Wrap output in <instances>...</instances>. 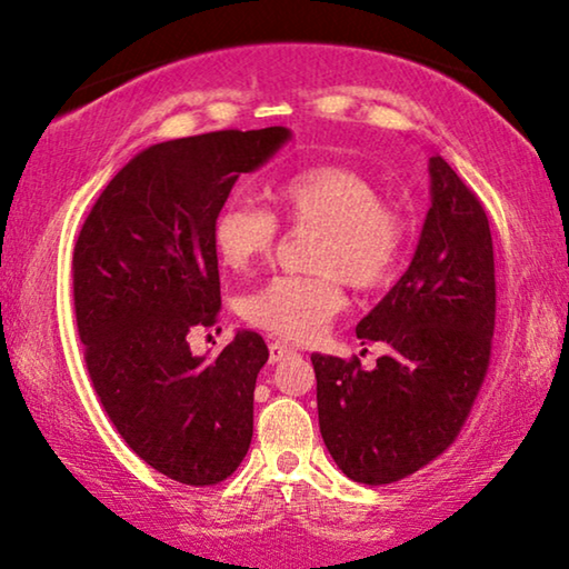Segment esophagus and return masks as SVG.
Masks as SVG:
<instances>
[{"mask_svg": "<svg viewBox=\"0 0 569 569\" xmlns=\"http://www.w3.org/2000/svg\"><path fill=\"white\" fill-rule=\"evenodd\" d=\"M287 355H292V347L290 345H284V341H271V345H269V360L271 362L284 360Z\"/></svg>", "mask_w": 569, "mask_h": 569, "instance_id": "1", "label": "esophagus"}]
</instances>
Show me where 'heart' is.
Segmentation results:
<instances>
[{
	"mask_svg": "<svg viewBox=\"0 0 569 569\" xmlns=\"http://www.w3.org/2000/svg\"><path fill=\"white\" fill-rule=\"evenodd\" d=\"M269 199L284 222L316 228L313 261L318 274L269 279L246 298L243 313L279 339L306 341L323 329L345 302L341 277L357 290L391 279L407 248L409 224L378 186L360 170L316 166L269 186ZM274 214L246 201H230L217 214L214 246L224 267L248 269L274 248Z\"/></svg>",
	"mask_w": 569,
	"mask_h": 569,
	"instance_id": "b5f03b06",
	"label": "heart"
}]
</instances>
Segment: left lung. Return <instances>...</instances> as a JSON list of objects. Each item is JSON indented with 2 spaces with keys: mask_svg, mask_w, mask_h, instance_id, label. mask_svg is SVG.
Returning a JSON list of instances; mask_svg holds the SVG:
<instances>
[{
  "mask_svg": "<svg viewBox=\"0 0 569 569\" xmlns=\"http://www.w3.org/2000/svg\"><path fill=\"white\" fill-rule=\"evenodd\" d=\"M495 251L481 201L440 154L430 158V209L409 269L357 323L386 341L376 368L313 355L318 425L341 471L391 485L458 438L489 368Z\"/></svg>",
  "mask_w": 569,
  "mask_h": 569,
  "instance_id": "obj_1",
  "label": "left lung"
}]
</instances>
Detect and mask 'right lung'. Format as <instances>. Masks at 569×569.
I'll list each match as a JSON object with an SVG mask.
<instances>
[{
  "mask_svg": "<svg viewBox=\"0 0 569 569\" xmlns=\"http://www.w3.org/2000/svg\"><path fill=\"white\" fill-rule=\"evenodd\" d=\"M290 129L209 131L134 154L100 193L74 246L84 362L127 446L168 479H228L253 438V388L269 349L256 331L204 362L186 333L220 316L214 222L240 173Z\"/></svg>",
  "mask_w": 569,
  "mask_h": 569,
  "instance_id": "obj_1",
  "label": "right lung"
}]
</instances>
